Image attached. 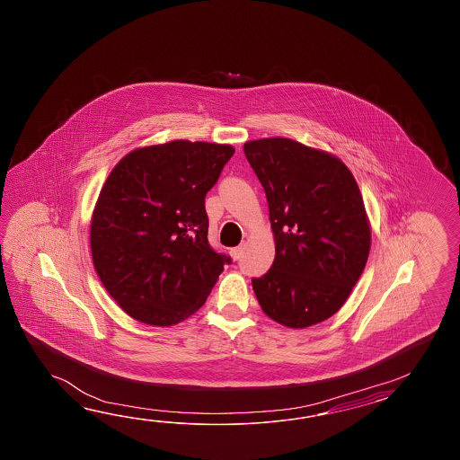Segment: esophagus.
Wrapping results in <instances>:
<instances>
[{
    "label": "esophagus",
    "instance_id": "1",
    "mask_svg": "<svg viewBox=\"0 0 460 460\" xmlns=\"http://www.w3.org/2000/svg\"><path fill=\"white\" fill-rule=\"evenodd\" d=\"M242 252H243V248H242V246H234V248L230 250V256H232L234 260H238V258L242 256Z\"/></svg>",
    "mask_w": 460,
    "mask_h": 460
}]
</instances>
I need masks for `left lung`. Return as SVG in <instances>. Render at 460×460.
<instances>
[{
	"mask_svg": "<svg viewBox=\"0 0 460 460\" xmlns=\"http://www.w3.org/2000/svg\"><path fill=\"white\" fill-rule=\"evenodd\" d=\"M270 207L274 261L253 291L274 323L304 329L342 307L368 260L372 230L350 169L289 137L244 143Z\"/></svg>",
	"mask_w": 460,
	"mask_h": 460,
	"instance_id": "1",
	"label": "left lung"
}]
</instances>
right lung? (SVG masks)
I'll return each instance as SVG.
<instances>
[{
    "label": "right lung",
    "instance_id": "obj_1",
    "mask_svg": "<svg viewBox=\"0 0 460 460\" xmlns=\"http://www.w3.org/2000/svg\"><path fill=\"white\" fill-rule=\"evenodd\" d=\"M234 147L174 139L128 153L100 190L90 224L100 281L139 323L169 327L207 301L226 254L207 240V192Z\"/></svg>",
    "mask_w": 460,
    "mask_h": 460
}]
</instances>
